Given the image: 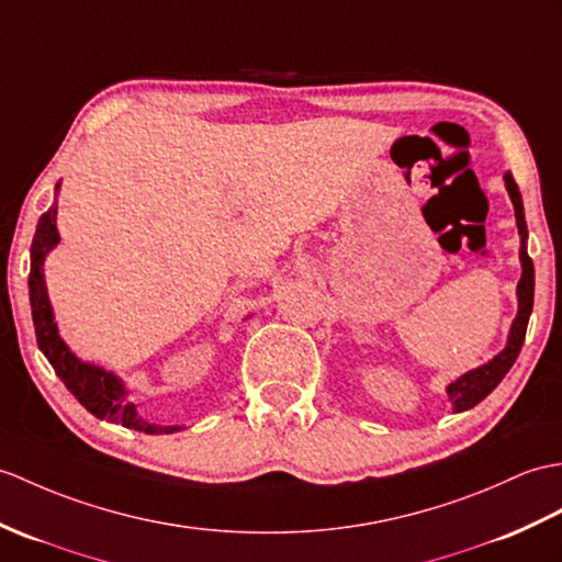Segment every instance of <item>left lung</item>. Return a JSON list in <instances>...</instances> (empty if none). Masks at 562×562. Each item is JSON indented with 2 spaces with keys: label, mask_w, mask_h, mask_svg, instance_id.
Instances as JSON below:
<instances>
[{
  "label": "left lung",
  "mask_w": 562,
  "mask_h": 562,
  "mask_svg": "<svg viewBox=\"0 0 562 562\" xmlns=\"http://www.w3.org/2000/svg\"><path fill=\"white\" fill-rule=\"evenodd\" d=\"M505 189L510 193V201L515 205V217H517V229H519V260H521V278L517 284V316L513 321L510 335H507V345L501 351L498 357H493L484 367H479L474 371H469L460 375L458 381L448 385V397L452 402L454 412H467L476 407V404L488 397L495 385H498L505 373L513 369L515 359L519 357V349L525 345V335H527V323L531 316V306H533V263L527 254V220H525V205H521V193L515 184V179L510 172H505Z\"/></svg>",
  "instance_id": "obj_1"
}]
</instances>
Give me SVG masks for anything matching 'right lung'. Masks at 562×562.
Segmentation results:
<instances>
[{
	"label": "right lung",
	"instance_id": "1",
	"mask_svg": "<svg viewBox=\"0 0 562 562\" xmlns=\"http://www.w3.org/2000/svg\"><path fill=\"white\" fill-rule=\"evenodd\" d=\"M59 189V184H57ZM59 244L57 232V205H52L47 213H43L37 222L33 246H31V276H29V292H31V308H33V325L37 347H41L52 369L61 378L69 393L83 404V407L110 424H122L126 428L140 430V434H175L184 426H160L140 419L136 412V404L126 400V387L114 373L95 367V363H86L78 359L74 351L64 345L57 333L55 316H52L43 263L45 256Z\"/></svg>",
	"mask_w": 562,
	"mask_h": 562
}]
</instances>
